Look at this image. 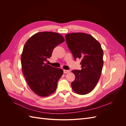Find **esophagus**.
I'll return each instance as SVG.
<instances>
[{
	"label": "esophagus",
	"mask_w": 126,
	"mask_h": 126,
	"mask_svg": "<svg viewBox=\"0 0 126 126\" xmlns=\"http://www.w3.org/2000/svg\"><path fill=\"white\" fill-rule=\"evenodd\" d=\"M70 71L68 70H63V73L64 74H67L68 73V72H69Z\"/></svg>",
	"instance_id": "34e87169"
}]
</instances>
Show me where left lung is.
Returning a JSON list of instances; mask_svg holds the SVG:
<instances>
[{"mask_svg":"<svg viewBox=\"0 0 126 126\" xmlns=\"http://www.w3.org/2000/svg\"><path fill=\"white\" fill-rule=\"evenodd\" d=\"M68 47L74 59H80L81 70H74L75 79L71 85L76 93L86 94L96 87L102 69L104 52L100 43L86 33L74 32L65 35Z\"/></svg>","mask_w":126,"mask_h":126,"instance_id":"obj_1","label":"left lung"}]
</instances>
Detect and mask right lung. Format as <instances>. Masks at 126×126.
Instances as JSON below:
<instances>
[{
  "label": "right lung",
  "mask_w": 126,
  "mask_h": 126,
  "mask_svg": "<svg viewBox=\"0 0 126 126\" xmlns=\"http://www.w3.org/2000/svg\"><path fill=\"white\" fill-rule=\"evenodd\" d=\"M64 41L59 33L44 32L35 33L24 45L21 55L22 72L30 88L38 96H48L57 89L63 70L46 62L53 49Z\"/></svg>",
  "instance_id": "right-lung-1"
}]
</instances>
